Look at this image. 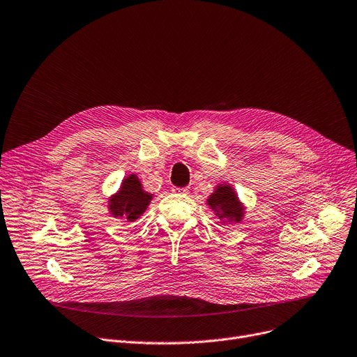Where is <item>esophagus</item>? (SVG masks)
Returning <instances> with one entry per match:
<instances>
[{"label": "esophagus", "instance_id": "1", "mask_svg": "<svg viewBox=\"0 0 357 357\" xmlns=\"http://www.w3.org/2000/svg\"><path fill=\"white\" fill-rule=\"evenodd\" d=\"M172 191L176 192V194H188L190 188H188V186H183V188H178V186H175V188H174Z\"/></svg>", "mask_w": 357, "mask_h": 357}]
</instances>
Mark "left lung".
I'll return each instance as SVG.
<instances>
[{"label":"left lung","mask_w":357,"mask_h":357,"mask_svg":"<svg viewBox=\"0 0 357 357\" xmlns=\"http://www.w3.org/2000/svg\"><path fill=\"white\" fill-rule=\"evenodd\" d=\"M208 204L211 205V208L215 210L220 218H233L234 221L241 218V207L229 185L217 188V191L208 198Z\"/></svg>","instance_id":"1"}]
</instances>
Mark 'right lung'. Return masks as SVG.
<instances>
[{
	"label": "right lung",
	"instance_id": "1",
	"mask_svg": "<svg viewBox=\"0 0 357 357\" xmlns=\"http://www.w3.org/2000/svg\"><path fill=\"white\" fill-rule=\"evenodd\" d=\"M150 199L152 197L142 190L139 179L130 175L124 179L120 192L111 198L109 210L114 217L135 221L144 213Z\"/></svg>",
	"mask_w": 357,
	"mask_h": 357
}]
</instances>
